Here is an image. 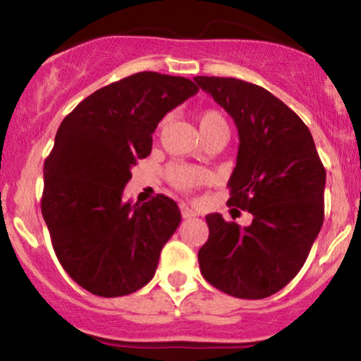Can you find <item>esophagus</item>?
Returning a JSON list of instances; mask_svg holds the SVG:
<instances>
[{"label": "esophagus", "mask_w": 361, "mask_h": 361, "mask_svg": "<svg viewBox=\"0 0 361 361\" xmlns=\"http://www.w3.org/2000/svg\"><path fill=\"white\" fill-rule=\"evenodd\" d=\"M180 210H181V215H183L185 219L195 217V215H197V212H195L193 209H190V207L186 205V204H181V205H180Z\"/></svg>", "instance_id": "obj_1"}]
</instances>
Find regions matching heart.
<instances>
[{
    "instance_id": "heart-1",
    "label": "heart",
    "mask_w": 361,
    "mask_h": 361,
    "mask_svg": "<svg viewBox=\"0 0 361 361\" xmlns=\"http://www.w3.org/2000/svg\"><path fill=\"white\" fill-rule=\"evenodd\" d=\"M198 126L202 134L217 126H226V118L217 110H205L198 115ZM168 181L181 192H192L193 188L207 181V173L202 168L188 166V164H169L166 168Z\"/></svg>"
}]
</instances>
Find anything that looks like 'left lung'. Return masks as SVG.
Wrapping results in <instances>:
<instances>
[{
	"instance_id": "left-lung-1",
	"label": "left lung",
	"mask_w": 361,
	"mask_h": 361,
	"mask_svg": "<svg viewBox=\"0 0 361 361\" xmlns=\"http://www.w3.org/2000/svg\"><path fill=\"white\" fill-rule=\"evenodd\" d=\"M193 80L234 118L239 151L227 204L252 215L247 227L207 215L200 271L224 293L264 299L307 259L324 221L326 169L307 126L270 91L235 78Z\"/></svg>"
}]
</instances>
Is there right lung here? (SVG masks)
Masks as SVG:
<instances>
[{
    "mask_svg": "<svg viewBox=\"0 0 361 361\" xmlns=\"http://www.w3.org/2000/svg\"><path fill=\"white\" fill-rule=\"evenodd\" d=\"M197 91L181 76L132 74L85 98L57 128L40 207L62 268L94 295H128L154 276L180 209L161 193L132 205L123 186L151 154L161 118Z\"/></svg>",
    "mask_w": 361,
    "mask_h": 361,
    "instance_id": "right-lung-1",
    "label": "right lung"
}]
</instances>
